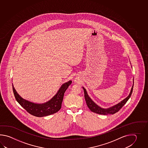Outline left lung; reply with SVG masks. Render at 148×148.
Wrapping results in <instances>:
<instances>
[{"instance_id":"obj_1","label":"left lung","mask_w":148,"mask_h":148,"mask_svg":"<svg viewBox=\"0 0 148 148\" xmlns=\"http://www.w3.org/2000/svg\"><path fill=\"white\" fill-rule=\"evenodd\" d=\"M133 86L131 89L130 92L129 94V96L126 97L125 99L119 102L118 104L114 105L113 106L107 108H104L102 107H100L98 105L96 104L94 101L91 99V98L89 96L86 89L84 87L82 88L84 91V94H85V98L86 104L88 106V108L90 109L91 112L99 114L101 115H107V114H114L116 113L118 111H119L120 109L123 107V106L126 104L127 101H128L129 98L131 97L133 91V85H134V79L133 82Z\"/></svg>"}]
</instances>
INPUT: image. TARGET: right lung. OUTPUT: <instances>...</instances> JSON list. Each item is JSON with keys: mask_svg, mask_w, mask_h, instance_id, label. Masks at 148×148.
Wrapping results in <instances>:
<instances>
[{"mask_svg": "<svg viewBox=\"0 0 148 148\" xmlns=\"http://www.w3.org/2000/svg\"><path fill=\"white\" fill-rule=\"evenodd\" d=\"M71 82L72 81L69 80L64 83L53 97L49 101L42 104L33 103L23 98L17 93L13 84V92L17 101L28 113L35 116H46L56 113L60 110L64 92L69 86L71 84Z\"/></svg>", "mask_w": 148, "mask_h": 148, "instance_id": "1", "label": "right lung"}]
</instances>
